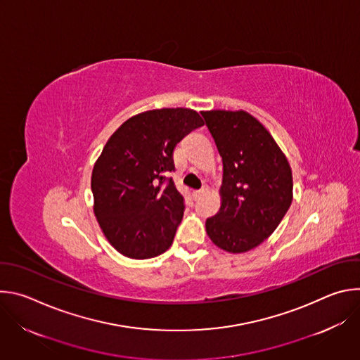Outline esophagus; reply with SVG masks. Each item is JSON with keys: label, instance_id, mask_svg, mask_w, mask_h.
<instances>
[{"label": "esophagus", "instance_id": "34e87169", "mask_svg": "<svg viewBox=\"0 0 360 360\" xmlns=\"http://www.w3.org/2000/svg\"><path fill=\"white\" fill-rule=\"evenodd\" d=\"M205 192H208V186H203L202 189H196V191H193V192H192V195H193V198L196 199V198H199L200 195H203Z\"/></svg>", "mask_w": 360, "mask_h": 360}]
</instances>
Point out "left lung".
<instances>
[{
	"instance_id": "obj_1",
	"label": "left lung",
	"mask_w": 360,
	"mask_h": 360,
	"mask_svg": "<svg viewBox=\"0 0 360 360\" xmlns=\"http://www.w3.org/2000/svg\"><path fill=\"white\" fill-rule=\"evenodd\" d=\"M202 117L224 165L221 208L205 228L218 248L243 253L269 238L288 212L292 169L269 131L249 112L212 110Z\"/></svg>"
}]
</instances>
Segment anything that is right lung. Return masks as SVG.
<instances>
[{"label":"right lung","mask_w":360,"mask_h":360,"mask_svg":"<svg viewBox=\"0 0 360 360\" xmlns=\"http://www.w3.org/2000/svg\"><path fill=\"white\" fill-rule=\"evenodd\" d=\"M203 125L189 108H162L127 120L95 161L94 214L108 242L131 259H149L174 242L184 218V196L165 172L175 169L174 149Z\"/></svg>","instance_id":"obj_1"}]
</instances>
